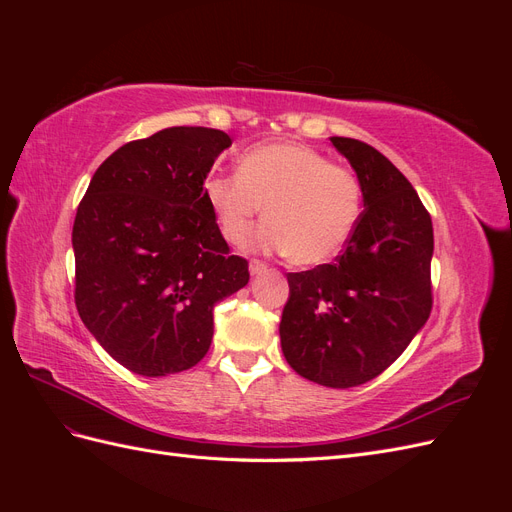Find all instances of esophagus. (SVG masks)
<instances>
[{
	"mask_svg": "<svg viewBox=\"0 0 512 512\" xmlns=\"http://www.w3.org/2000/svg\"><path fill=\"white\" fill-rule=\"evenodd\" d=\"M267 269V265H265V262H262V260H250V273L252 275H258V273H262V271H265Z\"/></svg>",
	"mask_w": 512,
	"mask_h": 512,
	"instance_id": "34e87169",
	"label": "esophagus"
}]
</instances>
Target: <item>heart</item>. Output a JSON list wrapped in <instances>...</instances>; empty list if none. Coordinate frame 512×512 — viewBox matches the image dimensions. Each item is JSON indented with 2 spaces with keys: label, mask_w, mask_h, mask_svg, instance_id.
Masks as SVG:
<instances>
[{
  "label": "heart",
  "mask_w": 512,
  "mask_h": 512,
  "mask_svg": "<svg viewBox=\"0 0 512 512\" xmlns=\"http://www.w3.org/2000/svg\"><path fill=\"white\" fill-rule=\"evenodd\" d=\"M222 237L243 245L265 205L267 222L250 239L256 250L286 252L294 265H320L342 252L363 209L354 170L301 143L247 149L237 173L203 181Z\"/></svg>",
  "instance_id": "obj_1"
}]
</instances>
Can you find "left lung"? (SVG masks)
Wrapping results in <instances>:
<instances>
[{
    "label": "left lung",
    "mask_w": 512,
    "mask_h": 512,
    "mask_svg": "<svg viewBox=\"0 0 512 512\" xmlns=\"http://www.w3.org/2000/svg\"><path fill=\"white\" fill-rule=\"evenodd\" d=\"M363 185V205L331 265L288 273L282 350L299 376L350 389L380 376L408 348L433 305L431 215L378 149L333 136Z\"/></svg>",
    "instance_id": "left-lung-1"
}]
</instances>
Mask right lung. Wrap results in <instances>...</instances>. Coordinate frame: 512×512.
Listing matches in <instances>:
<instances>
[{
  "instance_id": "1",
  "label": "right lung",
  "mask_w": 512,
  "mask_h": 512,
  "mask_svg": "<svg viewBox=\"0 0 512 512\" xmlns=\"http://www.w3.org/2000/svg\"><path fill=\"white\" fill-rule=\"evenodd\" d=\"M232 145L211 128H166L111 153L72 228L74 303L117 363L158 378L194 367L213 337V305L250 282L203 196Z\"/></svg>"
}]
</instances>
